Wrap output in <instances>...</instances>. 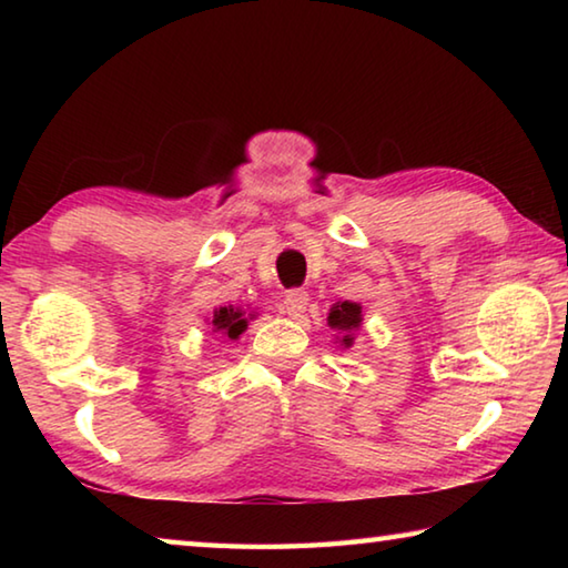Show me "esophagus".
<instances>
[{
    "label": "esophagus",
    "mask_w": 568,
    "mask_h": 568,
    "mask_svg": "<svg viewBox=\"0 0 568 568\" xmlns=\"http://www.w3.org/2000/svg\"><path fill=\"white\" fill-rule=\"evenodd\" d=\"M307 307V293L305 291H287L283 297V311L291 318H301Z\"/></svg>",
    "instance_id": "obj_1"
}]
</instances>
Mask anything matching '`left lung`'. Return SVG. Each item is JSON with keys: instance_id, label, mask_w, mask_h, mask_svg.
<instances>
[{"instance_id": "8db88e82", "label": "left lung", "mask_w": 568, "mask_h": 568, "mask_svg": "<svg viewBox=\"0 0 568 568\" xmlns=\"http://www.w3.org/2000/svg\"><path fill=\"white\" fill-rule=\"evenodd\" d=\"M325 321L335 331V343H341V348H353L355 331H361L363 325V305L353 301L333 303Z\"/></svg>"}]
</instances>
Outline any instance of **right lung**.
Masks as SVG:
<instances>
[{
	"label": "right lung",
	"instance_id": "right-lung-1",
	"mask_svg": "<svg viewBox=\"0 0 568 568\" xmlns=\"http://www.w3.org/2000/svg\"><path fill=\"white\" fill-rule=\"evenodd\" d=\"M255 318H257L255 311L245 313L240 305H220L207 318V325L213 328V333L223 335L225 341H237L240 335L247 331L250 321H255Z\"/></svg>",
	"mask_w": 568,
	"mask_h": 568
}]
</instances>
